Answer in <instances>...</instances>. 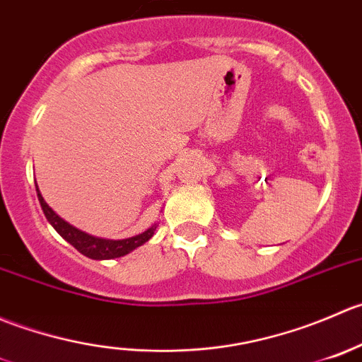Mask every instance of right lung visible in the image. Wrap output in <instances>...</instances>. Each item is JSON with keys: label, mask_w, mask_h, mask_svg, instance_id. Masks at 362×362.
<instances>
[{"label": "right lung", "mask_w": 362, "mask_h": 362, "mask_svg": "<svg viewBox=\"0 0 362 362\" xmlns=\"http://www.w3.org/2000/svg\"><path fill=\"white\" fill-rule=\"evenodd\" d=\"M35 185H37V182H35ZM37 195H38V200H40L42 209H44L45 218H47L49 223L56 228V232H58L64 241L70 243L75 250H78L82 255L89 257V259L93 260L117 259V257L127 255V253L134 252L135 248H139V246H142L144 243H148L156 230V225H153V227H149L148 230H144L142 234L134 235V238H127V239L95 238V235L86 234V232L78 230V228H75L74 225L64 221L63 218H59L58 214L49 207V204L45 202L40 189H38V186H37Z\"/></svg>", "instance_id": "obj_1"}]
</instances>
